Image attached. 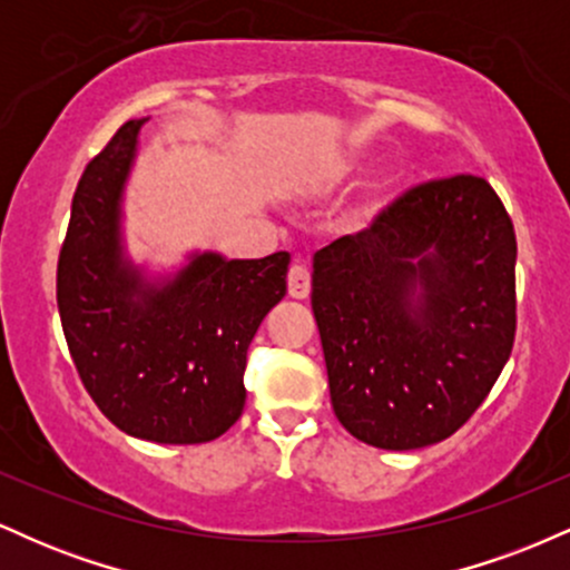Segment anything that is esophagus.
Returning <instances> with one entry per match:
<instances>
[{"label": "esophagus", "mask_w": 570, "mask_h": 570, "mask_svg": "<svg viewBox=\"0 0 570 570\" xmlns=\"http://www.w3.org/2000/svg\"><path fill=\"white\" fill-rule=\"evenodd\" d=\"M286 284H289V294L294 299H305L311 294V271L305 265H292Z\"/></svg>", "instance_id": "esophagus-1"}]
</instances>
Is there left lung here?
Here are the masks:
<instances>
[{
    "instance_id": "obj_1",
    "label": "left lung",
    "mask_w": 570,
    "mask_h": 570,
    "mask_svg": "<svg viewBox=\"0 0 570 570\" xmlns=\"http://www.w3.org/2000/svg\"><path fill=\"white\" fill-rule=\"evenodd\" d=\"M517 238L495 189L431 179L313 257L332 410L356 440L417 450L455 434L514 345Z\"/></svg>"
}]
</instances>
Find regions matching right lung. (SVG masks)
Masks as SVG:
<instances>
[{"mask_svg": "<svg viewBox=\"0 0 570 570\" xmlns=\"http://www.w3.org/2000/svg\"><path fill=\"white\" fill-rule=\"evenodd\" d=\"M144 120H128L85 166L58 254L56 297L71 362L96 407L130 436L200 444L246 404V351L286 294L289 254H195L149 284L122 257L120 198Z\"/></svg>", "mask_w": 570, "mask_h": 570, "instance_id": "obj_1", "label": "right lung"}]
</instances>
